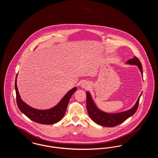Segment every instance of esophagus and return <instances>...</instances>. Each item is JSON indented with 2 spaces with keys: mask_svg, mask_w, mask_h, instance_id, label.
<instances>
[{
  "mask_svg": "<svg viewBox=\"0 0 158 158\" xmlns=\"http://www.w3.org/2000/svg\"><path fill=\"white\" fill-rule=\"evenodd\" d=\"M81 86L84 89H88L90 87V84L87 81H83L82 83H81Z\"/></svg>",
  "mask_w": 158,
  "mask_h": 158,
  "instance_id": "1",
  "label": "esophagus"
}]
</instances>
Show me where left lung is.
<instances>
[{"label": "left lung", "instance_id": "1", "mask_svg": "<svg viewBox=\"0 0 158 158\" xmlns=\"http://www.w3.org/2000/svg\"><path fill=\"white\" fill-rule=\"evenodd\" d=\"M127 64L137 66L140 70L142 76H143V70L142 65L135 56H134L132 59L128 60L126 63ZM86 107L88 113L90 117V118L94 121L95 123L98 125L104 126V127H115L124 121L126 120L129 117H131L136 112L140 98L142 95V94L140 95L139 97L137 99L135 105H134L130 110L118 113H108L104 112L100 109L96 105L93 98L91 96L90 92L89 91L86 92Z\"/></svg>", "mask_w": 158, "mask_h": 158}]
</instances>
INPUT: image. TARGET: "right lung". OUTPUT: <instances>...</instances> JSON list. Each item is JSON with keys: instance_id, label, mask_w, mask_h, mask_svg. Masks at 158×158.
<instances>
[{"instance_id": "1", "label": "right lung", "mask_w": 158, "mask_h": 158, "mask_svg": "<svg viewBox=\"0 0 158 158\" xmlns=\"http://www.w3.org/2000/svg\"><path fill=\"white\" fill-rule=\"evenodd\" d=\"M17 76L18 74L16 76L15 82L16 102L19 109L24 115L31 120L42 124H54L62 119L66 111L70 99L73 94L77 90L76 87L68 91L60 102L53 108L47 110H38L31 107L23 101L17 87Z\"/></svg>"}]
</instances>
